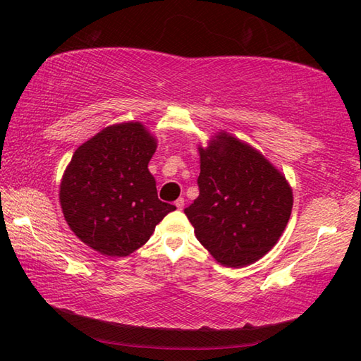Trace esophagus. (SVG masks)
<instances>
[{
    "label": "esophagus",
    "instance_id": "obj_1",
    "mask_svg": "<svg viewBox=\"0 0 361 361\" xmlns=\"http://www.w3.org/2000/svg\"><path fill=\"white\" fill-rule=\"evenodd\" d=\"M175 206H176V209H183L185 208V200H183V198H178V200L175 202Z\"/></svg>",
    "mask_w": 361,
    "mask_h": 361
}]
</instances>
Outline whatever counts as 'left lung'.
I'll return each mask as SVG.
<instances>
[{"label":"left lung","mask_w":361,"mask_h":361,"mask_svg":"<svg viewBox=\"0 0 361 361\" xmlns=\"http://www.w3.org/2000/svg\"><path fill=\"white\" fill-rule=\"evenodd\" d=\"M198 153L200 195L185 209L195 237L221 265L255 264L288 224L293 192L286 175L225 130L198 145Z\"/></svg>","instance_id":"left-lung-1"}]
</instances>
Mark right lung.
Wrapping results in <instances>:
<instances>
[{
    "instance_id": "right-lung-1",
    "label": "right lung",
    "mask_w": 361,
    "mask_h": 361,
    "mask_svg": "<svg viewBox=\"0 0 361 361\" xmlns=\"http://www.w3.org/2000/svg\"><path fill=\"white\" fill-rule=\"evenodd\" d=\"M157 145L141 122H121L102 128L74 152L59 198L68 226L90 248L126 257L175 211L173 204L159 200L149 172Z\"/></svg>"
}]
</instances>
